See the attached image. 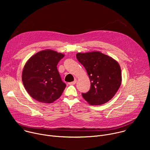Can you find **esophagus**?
Masks as SVG:
<instances>
[{
  "label": "esophagus",
  "mask_w": 150,
  "mask_h": 150,
  "mask_svg": "<svg viewBox=\"0 0 150 150\" xmlns=\"http://www.w3.org/2000/svg\"><path fill=\"white\" fill-rule=\"evenodd\" d=\"M76 82V79H75L73 82H69V85H75Z\"/></svg>",
  "instance_id": "34e87169"
}]
</instances>
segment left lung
Wrapping results in <instances>:
<instances>
[{
  "mask_svg": "<svg viewBox=\"0 0 150 150\" xmlns=\"http://www.w3.org/2000/svg\"><path fill=\"white\" fill-rule=\"evenodd\" d=\"M78 60L88 75L91 87L82 97L91 105H101L110 100L119 90L121 82V69L118 62L100 52L78 53Z\"/></svg>",
  "mask_w": 150,
  "mask_h": 150,
  "instance_id": "1",
  "label": "left lung"
}]
</instances>
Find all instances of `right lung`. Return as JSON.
Here are the masks:
<instances>
[{
    "mask_svg": "<svg viewBox=\"0 0 150 150\" xmlns=\"http://www.w3.org/2000/svg\"><path fill=\"white\" fill-rule=\"evenodd\" d=\"M65 54L46 49L37 52L26 62L22 72L24 86L30 96L43 103L58 99L66 87L57 69Z\"/></svg>",
    "mask_w": 150,
    "mask_h": 150,
    "instance_id": "right-lung-1",
    "label": "right lung"
}]
</instances>
